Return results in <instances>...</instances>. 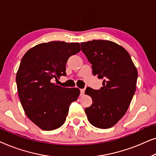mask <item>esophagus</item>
<instances>
[{
	"mask_svg": "<svg viewBox=\"0 0 156 156\" xmlns=\"http://www.w3.org/2000/svg\"><path fill=\"white\" fill-rule=\"evenodd\" d=\"M84 89H80V95H84Z\"/></svg>",
	"mask_w": 156,
	"mask_h": 156,
	"instance_id": "esophagus-1",
	"label": "esophagus"
}]
</instances>
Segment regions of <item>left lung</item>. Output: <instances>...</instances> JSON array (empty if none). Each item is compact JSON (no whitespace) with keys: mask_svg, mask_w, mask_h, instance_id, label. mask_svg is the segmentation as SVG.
<instances>
[{"mask_svg":"<svg viewBox=\"0 0 156 156\" xmlns=\"http://www.w3.org/2000/svg\"><path fill=\"white\" fill-rule=\"evenodd\" d=\"M82 51L91 64L92 74L103 80V87L96 90L87 87L86 94L92 104L85 108L91 124L108 129L123 116L136 91L138 72L129 52L108 40L81 43Z\"/></svg>","mask_w":156,"mask_h":156,"instance_id":"left-lung-1","label":"left lung"}]
</instances>
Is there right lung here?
I'll return each mask as SVG.
<instances>
[{"mask_svg": "<svg viewBox=\"0 0 156 156\" xmlns=\"http://www.w3.org/2000/svg\"><path fill=\"white\" fill-rule=\"evenodd\" d=\"M78 42L52 41L37 44L25 53L16 74L20 103L27 116L38 127L52 131L63 125L77 88H65L52 81L66 76V64L80 51Z\"/></svg>", "mask_w": 156, "mask_h": 156, "instance_id": "obj_1", "label": "right lung"}]
</instances>
